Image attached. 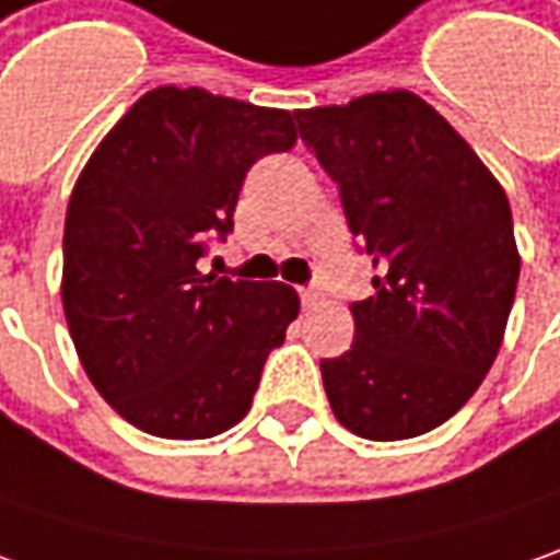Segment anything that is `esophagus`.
<instances>
[{
    "instance_id": "esophagus-1",
    "label": "esophagus",
    "mask_w": 560,
    "mask_h": 560,
    "mask_svg": "<svg viewBox=\"0 0 560 560\" xmlns=\"http://www.w3.org/2000/svg\"><path fill=\"white\" fill-rule=\"evenodd\" d=\"M323 291L316 288V284H306V288H301V304L306 306V310H316V306H323Z\"/></svg>"
}]
</instances>
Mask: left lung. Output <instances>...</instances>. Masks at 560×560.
Here are the masks:
<instances>
[{"mask_svg": "<svg viewBox=\"0 0 560 560\" xmlns=\"http://www.w3.org/2000/svg\"><path fill=\"white\" fill-rule=\"evenodd\" d=\"M294 118L378 269L373 298L351 304V351L319 363L328 404L360 439L423 435L499 357L521 276L504 187L410 90Z\"/></svg>", "mask_w": 560, "mask_h": 560, "instance_id": "left-lung-1", "label": "left lung"}]
</instances>
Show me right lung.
<instances>
[{"label":"right lung","mask_w":560,"mask_h":560,"mask_svg":"<svg viewBox=\"0 0 560 560\" xmlns=\"http://www.w3.org/2000/svg\"><path fill=\"white\" fill-rule=\"evenodd\" d=\"M294 143L288 109L156 86L86 159L65 215L61 306L93 388L137 429L209 439L247 417L301 298L203 276L197 259L234 229L256 159Z\"/></svg>","instance_id":"right-lung-1"}]
</instances>
